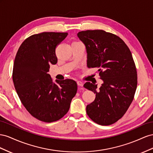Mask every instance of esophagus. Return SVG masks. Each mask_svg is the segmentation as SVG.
<instances>
[{"label":"esophagus","mask_w":153,"mask_h":153,"mask_svg":"<svg viewBox=\"0 0 153 153\" xmlns=\"http://www.w3.org/2000/svg\"><path fill=\"white\" fill-rule=\"evenodd\" d=\"M77 84L78 86H83V83H82V82H81V81H77Z\"/></svg>","instance_id":"1"}]
</instances>
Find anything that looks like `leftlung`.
Segmentation results:
<instances>
[{
  "instance_id": "1",
  "label": "left lung",
  "mask_w": 153,
  "mask_h": 153,
  "mask_svg": "<svg viewBox=\"0 0 153 153\" xmlns=\"http://www.w3.org/2000/svg\"><path fill=\"white\" fill-rule=\"evenodd\" d=\"M87 52V67L97 68L103 83L86 82L85 88L95 94L86 106V113L95 123L114 124L123 117L131 104L137 86L136 66L129 49L115 34L103 30H87L77 33Z\"/></svg>"
}]
</instances>
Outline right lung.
Returning a JSON list of instances; mask_svg holds the SVG:
<instances>
[{
    "instance_id": "add662e5",
    "label": "right lung",
    "mask_w": 153,
    "mask_h": 153,
    "mask_svg": "<svg viewBox=\"0 0 153 153\" xmlns=\"http://www.w3.org/2000/svg\"><path fill=\"white\" fill-rule=\"evenodd\" d=\"M67 33L43 32L29 36L17 52L13 69L16 93L27 111L38 120L52 123L68 111L77 85L72 79L52 81L50 65L57 63L56 47Z\"/></svg>"
}]
</instances>
